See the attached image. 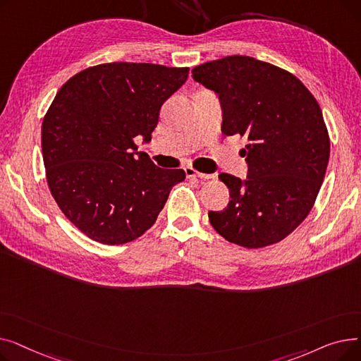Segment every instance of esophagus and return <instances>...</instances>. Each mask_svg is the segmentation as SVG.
I'll return each mask as SVG.
<instances>
[{
	"instance_id": "esophagus-1",
	"label": "esophagus",
	"mask_w": 361,
	"mask_h": 361,
	"mask_svg": "<svg viewBox=\"0 0 361 361\" xmlns=\"http://www.w3.org/2000/svg\"><path fill=\"white\" fill-rule=\"evenodd\" d=\"M184 171H185V176H187L188 178H203V180L214 178L212 174H202V173H199V171H196V169L192 168V166L184 168Z\"/></svg>"
}]
</instances>
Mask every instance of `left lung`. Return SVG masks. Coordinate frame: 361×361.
Wrapping results in <instances>:
<instances>
[{"label": "left lung", "mask_w": 361, "mask_h": 361, "mask_svg": "<svg viewBox=\"0 0 361 361\" xmlns=\"http://www.w3.org/2000/svg\"><path fill=\"white\" fill-rule=\"evenodd\" d=\"M192 73L218 94L224 135L249 140L240 150L247 178L219 174L231 200L209 212L212 226L247 249L283 240L312 211L326 173L331 143L317 101L294 74L253 56H225Z\"/></svg>", "instance_id": "1"}]
</instances>
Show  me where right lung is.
I'll use <instances>...</instances> for the list:
<instances>
[{
    "mask_svg": "<svg viewBox=\"0 0 361 361\" xmlns=\"http://www.w3.org/2000/svg\"><path fill=\"white\" fill-rule=\"evenodd\" d=\"M188 68L108 63L67 80L42 123V157L52 197L89 238L136 240L155 224L183 169L157 166L135 137L150 140L162 104Z\"/></svg>",
    "mask_w": 361,
    "mask_h": 361,
    "instance_id": "add662e5",
    "label": "right lung"
}]
</instances>
